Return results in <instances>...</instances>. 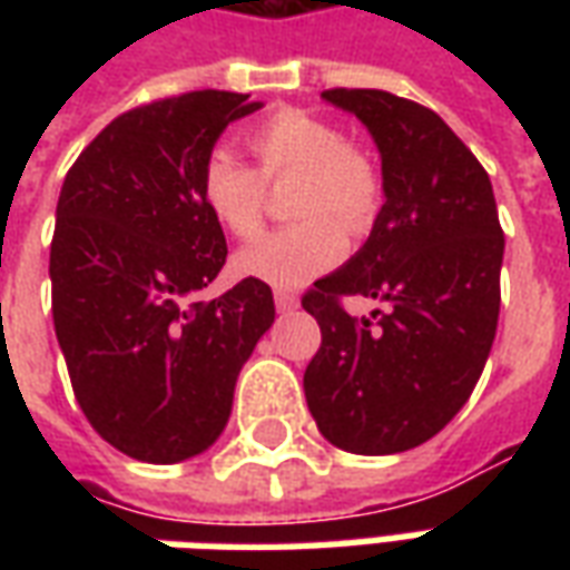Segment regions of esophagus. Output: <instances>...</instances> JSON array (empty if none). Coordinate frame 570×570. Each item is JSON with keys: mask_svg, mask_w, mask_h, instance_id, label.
I'll return each mask as SVG.
<instances>
[{"mask_svg": "<svg viewBox=\"0 0 570 570\" xmlns=\"http://www.w3.org/2000/svg\"><path fill=\"white\" fill-rule=\"evenodd\" d=\"M274 305H277L281 314H289V311L298 308V296L289 293V289H274Z\"/></svg>", "mask_w": 570, "mask_h": 570, "instance_id": "1", "label": "esophagus"}]
</instances>
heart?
Returning <instances> with one entry per match:
<instances>
[{
	"label": "heart",
	"mask_w": 570,
	"mask_h": 570,
	"mask_svg": "<svg viewBox=\"0 0 570 570\" xmlns=\"http://www.w3.org/2000/svg\"><path fill=\"white\" fill-rule=\"evenodd\" d=\"M259 170L240 164L232 151L216 149L200 167V198L228 235L253 237L265 213V179L302 174L293 225L256 237L237 253L235 268L272 286H298L326 272L345 253V229L363 232L382 198L375 164L342 137L333 121L281 109L244 134Z\"/></svg>",
	"instance_id": "b5f03b06"
}]
</instances>
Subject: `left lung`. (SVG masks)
Instances as JSON below:
<instances>
[{"instance_id": "left-lung-1", "label": "left lung", "mask_w": 570, "mask_h": 570, "mask_svg": "<svg viewBox=\"0 0 570 570\" xmlns=\"http://www.w3.org/2000/svg\"><path fill=\"white\" fill-rule=\"evenodd\" d=\"M321 97L370 130L384 204L366 244L302 298L323 335L305 400L338 449L406 452L461 412L489 360L501 311L498 204L482 164L433 109L370 88ZM338 295L379 297L389 311L357 322Z\"/></svg>"}]
</instances>
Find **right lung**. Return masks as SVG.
<instances>
[{"label":"right lung","instance_id":"add662e5","mask_svg":"<svg viewBox=\"0 0 570 570\" xmlns=\"http://www.w3.org/2000/svg\"><path fill=\"white\" fill-rule=\"evenodd\" d=\"M249 94L191 91L130 109L69 167L51 240V308L72 391L94 430L146 464L207 452L237 375L274 323L272 286L223 272L225 235L200 198L223 130Z\"/></svg>","mask_w":570,"mask_h":570}]
</instances>
